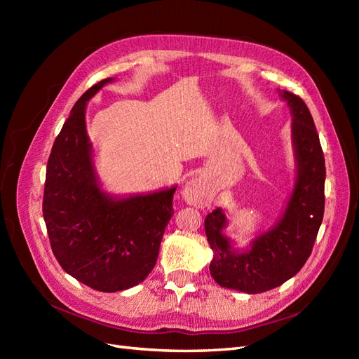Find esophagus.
Returning a JSON list of instances; mask_svg holds the SVG:
<instances>
[{
	"instance_id": "esophagus-1",
	"label": "esophagus",
	"mask_w": 359,
	"mask_h": 359,
	"mask_svg": "<svg viewBox=\"0 0 359 359\" xmlns=\"http://www.w3.org/2000/svg\"><path fill=\"white\" fill-rule=\"evenodd\" d=\"M201 182L198 180H190L182 190V196L186 198L189 203H196L199 201L197 198L199 197L201 199Z\"/></svg>"
}]
</instances>
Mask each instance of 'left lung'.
Wrapping results in <instances>:
<instances>
[{
    "label": "left lung",
    "instance_id": "obj_1",
    "mask_svg": "<svg viewBox=\"0 0 359 359\" xmlns=\"http://www.w3.org/2000/svg\"><path fill=\"white\" fill-rule=\"evenodd\" d=\"M292 114V142L297 180L286 210L276 226L260 233L245 252H236L223 235L227 219L222 208L206 215L205 233L212 248V278L223 287L247 293L274 289L307 262L325 210V158L307 104L297 94L280 93Z\"/></svg>",
    "mask_w": 359,
    "mask_h": 359
}]
</instances>
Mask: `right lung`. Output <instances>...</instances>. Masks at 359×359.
Listing matches in <instances>:
<instances>
[{
    "mask_svg": "<svg viewBox=\"0 0 359 359\" xmlns=\"http://www.w3.org/2000/svg\"><path fill=\"white\" fill-rule=\"evenodd\" d=\"M112 81L93 85L73 106L53 142L43 194V217L58 264L81 283L100 292L126 290L147 278L173 215L177 190L115 199L100 189L85 107Z\"/></svg>",
    "mask_w": 359,
    "mask_h": 359,
    "instance_id": "right-lung-1",
    "label": "right lung"
}]
</instances>
